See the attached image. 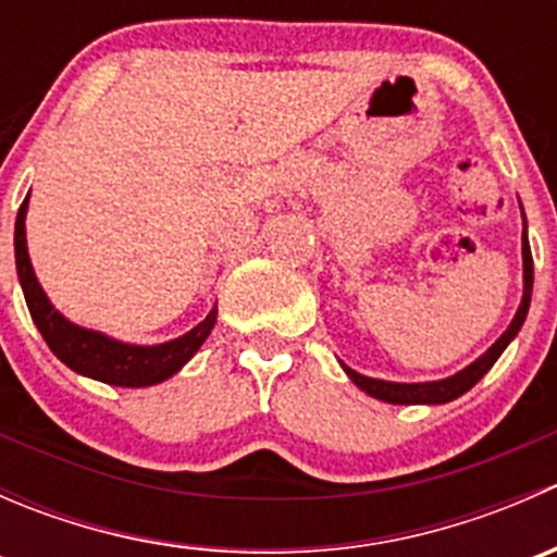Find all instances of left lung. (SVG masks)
<instances>
[{
    "mask_svg": "<svg viewBox=\"0 0 557 557\" xmlns=\"http://www.w3.org/2000/svg\"><path fill=\"white\" fill-rule=\"evenodd\" d=\"M531 290H533V258H531V245H528V234L522 232V301L518 307V314L512 318L509 329L504 331L496 339V345L487 352H482L471 367H466L463 372L453 374L447 380H436V383H385V380L363 377V374L352 372L350 367L342 363V369L347 372V377L352 380L363 393L380 398V401L387 404H447L453 398L463 396L466 391H471L487 372H491L493 363L498 361L504 350H507L509 342L518 336L522 320H525L528 307H531Z\"/></svg>",
    "mask_w": 557,
    "mask_h": 557,
    "instance_id": "8db88e82",
    "label": "left lung"
}]
</instances>
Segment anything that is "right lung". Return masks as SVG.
Segmentation results:
<instances>
[{
	"mask_svg": "<svg viewBox=\"0 0 557 557\" xmlns=\"http://www.w3.org/2000/svg\"><path fill=\"white\" fill-rule=\"evenodd\" d=\"M26 205H29V196L24 199L18 218H15V269H18L21 288H24L32 320H35L42 339L53 350V356L61 363H66L72 372L83 374V377L117 387L156 385L177 374L194 358L201 342L210 336L218 318V307H212L210 314L180 339L150 347L126 345V342L110 339L99 331L70 323L64 314L50 305L42 285L37 283L35 269H32L29 250H26Z\"/></svg>",
	"mask_w": 557,
	"mask_h": 557,
	"instance_id": "add662e5",
	"label": "right lung"
}]
</instances>
